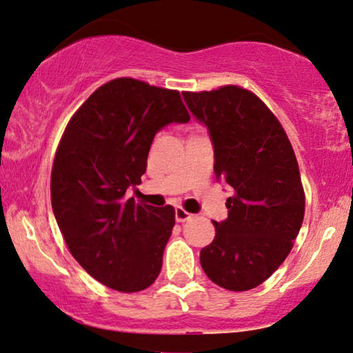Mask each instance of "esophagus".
<instances>
[{
  "mask_svg": "<svg viewBox=\"0 0 353 353\" xmlns=\"http://www.w3.org/2000/svg\"><path fill=\"white\" fill-rule=\"evenodd\" d=\"M192 218V214L189 213V212H186L185 208H181V207H176L175 208V219L178 223H185V221H188V219H191Z\"/></svg>",
  "mask_w": 353,
  "mask_h": 353,
  "instance_id": "esophagus-1",
  "label": "esophagus"
}]
</instances>
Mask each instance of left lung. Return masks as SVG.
Segmentation results:
<instances>
[{
    "instance_id": "left-lung-1",
    "label": "left lung",
    "mask_w": 353,
    "mask_h": 353,
    "mask_svg": "<svg viewBox=\"0 0 353 353\" xmlns=\"http://www.w3.org/2000/svg\"><path fill=\"white\" fill-rule=\"evenodd\" d=\"M183 99L210 135L216 180L234 189L228 218L213 221V242L201 250V265L221 288L252 290L285 261L303 224L305 199L294 151L253 92L224 85L183 92Z\"/></svg>"
}]
</instances>
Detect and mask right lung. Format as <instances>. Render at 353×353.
<instances>
[{
    "mask_svg": "<svg viewBox=\"0 0 353 353\" xmlns=\"http://www.w3.org/2000/svg\"><path fill=\"white\" fill-rule=\"evenodd\" d=\"M189 114L180 92L117 78L71 117L55 154L50 201L73 258L106 287L135 293L154 283L175 208L125 199L141 183L154 135Z\"/></svg>",
    "mask_w": 353,
    "mask_h": 353,
    "instance_id": "obj_1",
    "label": "right lung"
}]
</instances>
